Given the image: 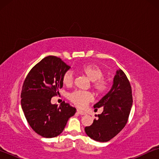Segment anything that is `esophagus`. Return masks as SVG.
I'll return each instance as SVG.
<instances>
[{
    "mask_svg": "<svg viewBox=\"0 0 159 159\" xmlns=\"http://www.w3.org/2000/svg\"><path fill=\"white\" fill-rule=\"evenodd\" d=\"M77 113H78V114H80V115H85V114H86L85 112L80 111V110H79V109H77Z\"/></svg>",
    "mask_w": 159,
    "mask_h": 159,
    "instance_id": "1",
    "label": "esophagus"
}]
</instances>
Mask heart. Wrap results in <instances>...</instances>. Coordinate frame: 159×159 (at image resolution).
Listing matches in <instances>:
<instances>
[{
  "label": "heart",
  "mask_w": 159,
  "mask_h": 159,
  "mask_svg": "<svg viewBox=\"0 0 159 159\" xmlns=\"http://www.w3.org/2000/svg\"><path fill=\"white\" fill-rule=\"evenodd\" d=\"M80 73L84 74L92 81V89L96 95H103L109 90V82L104 79V73L100 67L93 64H87L79 68ZM74 75L72 71H68L64 74L62 82L66 86H71L74 83ZM69 100L75 106L80 108L84 107L92 99V95L89 93L81 90H76L69 94Z\"/></svg>",
  "instance_id": "obj_1"
}]
</instances>
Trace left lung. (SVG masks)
Wrapping results in <instances>:
<instances>
[{
    "label": "left lung",
    "mask_w": 159,
    "mask_h": 159,
    "mask_svg": "<svg viewBox=\"0 0 159 159\" xmlns=\"http://www.w3.org/2000/svg\"><path fill=\"white\" fill-rule=\"evenodd\" d=\"M133 104L130 81L121 69L118 70L111 90L94 105L95 111L103 107L98 119L85 128V133L95 141L108 142L118 134L128 122Z\"/></svg>",
    "instance_id": "1"
}]
</instances>
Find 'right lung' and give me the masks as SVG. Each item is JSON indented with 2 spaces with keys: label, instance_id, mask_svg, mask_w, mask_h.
<instances>
[{
  "label": "right lung",
  "instance_id": "obj_1",
  "mask_svg": "<svg viewBox=\"0 0 159 159\" xmlns=\"http://www.w3.org/2000/svg\"><path fill=\"white\" fill-rule=\"evenodd\" d=\"M69 68L60 57L48 56L30 70L24 81L21 108L31 128L43 138L61 134L76 113V108L65 102L60 106L51 104V98L62 88V76Z\"/></svg>",
  "mask_w": 159,
  "mask_h": 159
}]
</instances>
